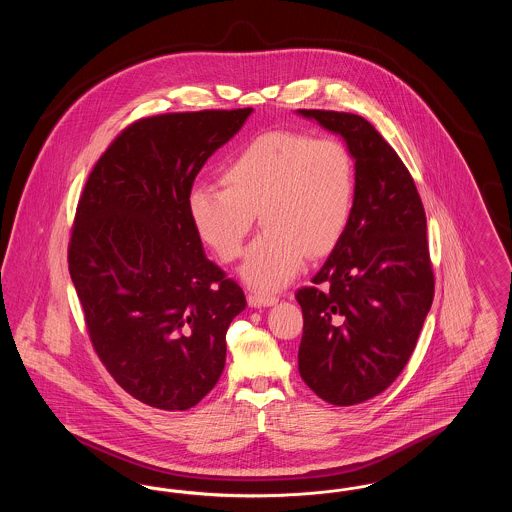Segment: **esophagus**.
<instances>
[{"instance_id": "obj_1", "label": "esophagus", "mask_w": 512, "mask_h": 512, "mask_svg": "<svg viewBox=\"0 0 512 512\" xmlns=\"http://www.w3.org/2000/svg\"><path fill=\"white\" fill-rule=\"evenodd\" d=\"M247 303L251 307H255V309H259V307H272V305L278 303V297L265 295V293H249L247 295Z\"/></svg>"}]
</instances>
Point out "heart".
<instances>
[{"label": "heart", "instance_id": "obj_1", "mask_svg": "<svg viewBox=\"0 0 512 512\" xmlns=\"http://www.w3.org/2000/svg\"><path fill=\"white\" fill-rule=\"evenodd\" d=\"M224 188L197 184L188 213L197 236L222 261H236L255 215L265 232L249 247L240 276L251 288L280 290L309 253L326 255L340 242L355 201L349 149L334 138L272 130L245 144L224 167Z\"/></svg>", "mask_w": 512, "mask_h": 512}]
</instances>
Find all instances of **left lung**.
I'll return each instance as SVG.
<instances>
[{
  "label": "left lung",
  "instance_id": "left-lung-1",
  "mask_svg": "<svg viewBox=\"0 0 512 512\" xmlns=\"http://www.w3.org/2000/svg\"><path fill=\"white\" fill-rule=\"evenodd\" d=\"M338 134L355 161L349 224L295 293L303 311L299 374L326 403L349 407L390 388L413 355L434 299L426 215L413 176L359 115L299 109Z\"/></svg>",
  "mask_w": 512,
  "mask_h": 512
}]
</instances>
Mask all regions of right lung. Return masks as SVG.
Returning <instances> with one entry per match:
<instances>
[{"instance_id":"obj_1","label":"right lung","mask_w":512,"mask_h":512,"mask_svg":"<svg viewBox=\"0 0 512 512\" xmlns=\"http://www.w3.org/2000/svg\"><path fill=\"white\" fill-rule=\"evenodd\" d=\"M253 109L169 113L130 124L80 195L69 272L90 340L122 390L186 411L219 382L242 288L207 259L188 194Z\"/></svg>"}]
</instances>
